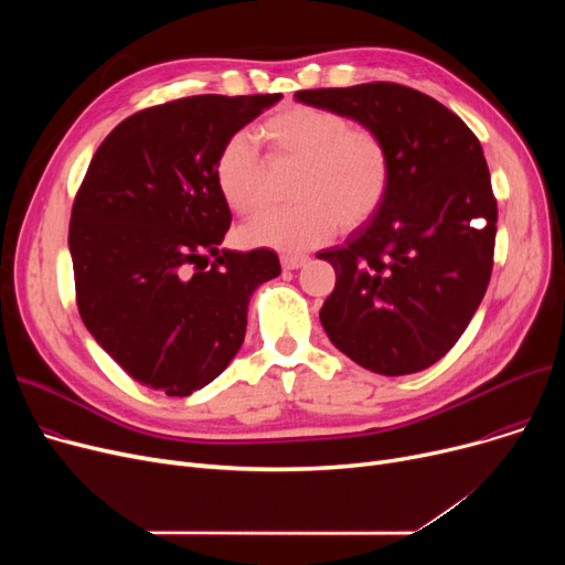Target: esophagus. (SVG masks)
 I'll return each instance as SVG.
<instances>
[{
	"label": "esophagus",
	"mask_w": 565,
	"mask_h": 565,
	"mask_svg": "<svg viewBox=\"0 0 565 565\" xmlns=\"http://www.w3.org/2000/svg\"><path fill=\"white\" fill-rule=\"evenodd\" d=\"M307 263H309L307 256H298V254H284L281 256V267H284V270H298V267H302Z\"/></svg>",
	"instance_id": "1"
}]
</instances>
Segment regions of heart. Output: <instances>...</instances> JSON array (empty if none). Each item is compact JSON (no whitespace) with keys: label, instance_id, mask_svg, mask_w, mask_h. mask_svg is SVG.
Here are the masks:
<instances>
[{"label":"heart","instance_id":"obj_1","mask_svg":"<svg viewBox=\"0 0 565 565\" xmlns=\"http://www.w3.org/2000/svg\"><path fill=\"white\" fill-rule=\"evenodd\" d=\"M267 156L298 164L288 211H273L243 226V243L286 254L313 249L341 231L369 224L392 190L394 162L384 137L369 126L313 105H288L260 126ZM267 164L249 132L231 135L215 160V183L231 211L252 215L265 203Z\"/></svg>","mask_w":565,"mask_h":565}]
</instances>
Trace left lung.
<instances>
[{
    "label": "left lung",
    "instance_id": "left-lung-1",
    "mask_svg": "<svg viewBox=\"0 0 565 565\" xmlns=\"http://www.w3.org/2000/svg\"><path fill=\"white\" fill-rule=\"evenodd\" d=\"M295 98L377 130L394 162L380 213L318 254L337 273L322 328L373 373L424 371L456 345L490 284L497 199L481 141L449 107L396 82Z\"/></svg>",
    "mask_w": 565,
    "mask_h": 565
}]
</instances>
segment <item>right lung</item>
I'll use <instances>...</instances> for the list:
<instances>
[{"mask_svg":"<svg viewBox=\"0 0 565 565\" xmlns=\"http://www.w3.org/2000/svg\"><path fill=\"white\" fill-rule=\"evenodd\" d=\"M279 98L205 94L146 107L105 137L75 194L79 316L118 366L167 396H190L228 366L252 292L281 273L270 249H217L231 211L215 183L224 141Z\"/></svg>","mask_w":565,"mask_h":565,"instance_id":"add662e5","label":"right lung"}]
</instances>
